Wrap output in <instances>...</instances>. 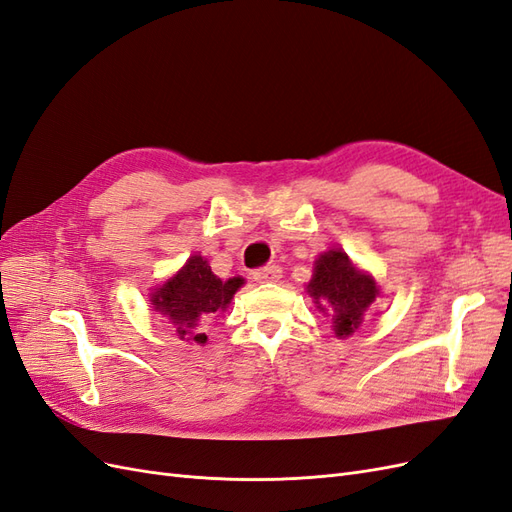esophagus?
Listing matches in <instances>:
<instances>
[{
  "label": "esophagus",
  "instance_id": "34e87169",
  "mask_svg": "<svg viewBox=\"0 0 512 512\" xmlns=\"http://www.w3.org/2000/svg\"><path fill=\"white\" fill-rule=\"evenodd\" d=\"M252 275H254V282H258V284H273L282 277V269L277 265H269V267L256 269Z\"/></svg>",
  "mask_w": 512,
  "mask_h": 512
}]
</instances>
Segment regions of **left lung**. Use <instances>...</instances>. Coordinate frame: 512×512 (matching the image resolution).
<instances>
[{"label":"left lung","instance_id":"1","mask_svg":"<svg viewBox=\"0 0 512 512\" xmlns=\"http://www.w3.org/2000/svg\"><path fill=\"white\" fill-rule=\"evenodd\" d=\"M307 292L322 314L333 316V331L339 339L361 327L367 307L380 294L374 277L356 269L339 247L316 258Z\"/></svg>","mask_w":512,"mask_h":512}]
</instances>
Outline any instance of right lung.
Wrapping results in <instances>:
<instances>
[{
  "mask_svg": "<svg viewBox=\"0 0 512 512\" xmlns=\"http://www.w3.org/2000/svg\"><path fill=\"white\" fill-rule=\"evenodd\" d=\"M243 286V277L220 280L209 267L207 258L194 254L160 288L149 294L153 312L162 314L170 329L183 342L207 344V324L230 305L235 292Z\"/></svg>",
  "mask_w": 512,
  "mask_h": 512,
  "instance_id": "obj_1",
  "label": "right lung"
}]
</instances>
